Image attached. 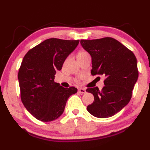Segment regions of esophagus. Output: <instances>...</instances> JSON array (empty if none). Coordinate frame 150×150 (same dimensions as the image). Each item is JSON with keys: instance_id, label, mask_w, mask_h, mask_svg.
I'll use <instances>...</instances> for the list:
<instances>
[{"instance_id": "34e87169", "label": "esophagus", "mask_w": 150, "mask_h": 150, "mask_svg": "<svg viewBox=\"0 0 150 150\" xmlns=\"http://www.w3.org/2000/svg\"><path fill=\"white\" fill-rule=\"evenodd\" d=\"M78 91H79V93H82V94L86 93V90L85 89V88H79V89Z\"/></svg>"}]
</instances>
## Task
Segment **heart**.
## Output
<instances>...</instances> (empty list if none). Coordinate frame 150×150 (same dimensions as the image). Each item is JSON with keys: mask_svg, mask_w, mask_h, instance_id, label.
<instances>
[{"mask_svg": "<svg viewBox=\"0 0 150 150\" xmlns=\"http://www.w3.org/2000/svg\"><path fill=\"white\" fill-rule=\"evenodd\" d=\"M86 54H87V53H86L85 52H80L78 53L77 54V57H82L83 55H85Z\"/></svg>", "mask_w": 150, "mask_h": 150, "instance_id": "1", "label": "heart"}]
</instances>
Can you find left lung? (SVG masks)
<instances>
[{
	"mask_svg": "<svg viewBox=\"0 0 150 150\" xmlns=\"http://www.w3.org/2000/svg\"><path fill=\"white\" fill-rule=\"evenodd\" d=\"M83 49L92 59L93 75L105 77V87L88 88L94 95V102L87 110L95 117L112 116L128 105L138 78L137 59L133 52L112 38L81 40Z\"/></svg>",
	"mask_w": 150,
	"mask_h": 150,
	"instance_id": "8db88e82",
	"label": "left lung"
}]
</instances>
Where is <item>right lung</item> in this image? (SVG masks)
Listing matches in <instances>:
<instances>
[{
  "label": "right lung",
  "instance_id": "right-lung-1",
  "mask_svg": "<svg viewBox=\"0 0 150 150\" xmlns=\"http://www.w3.org/2000/svg\"><path fill=\"white\" fill-rule=\"evenodd\" d=\"M79 40L50 38L29 50L20 66L18 79L25 108L38 120L51 122L62 115L69 96L77 92L74 87L64 88L54 82L66 58Z\"/></svg>",
  "mask_w": 150,
  "mask_h": 150
}]
</instances>
